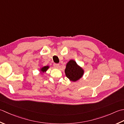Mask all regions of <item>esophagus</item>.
<instances>
[{"label": "esophagus", "instance_id": "1", "mask_svg": "<svg viewBox=\"0 0 124 124\" xmlns=\"http://www.w3.org/2000/svg\"><path fill=\"white\" fill-rule=\"evenodd\" d=\"M54 67L55 68H56V69H58V68L59 66V64H54Z\"/></svg>", "mask_w": 124, "mask_h": 124}]
</instances>
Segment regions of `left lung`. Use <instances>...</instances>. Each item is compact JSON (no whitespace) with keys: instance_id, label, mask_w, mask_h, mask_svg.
<instances>
[{"instance_id":"8db88e82","label":"left lung","mask_w":124,"mask_h":124,"mask_svg":"<svg viewBox=\"0 0 124 124\" xmlns=\"http://www.w3.org/2000/svg\"><path fill=\"white\" fill-rule=\"evenodd\" d=\"M65 73L70 81L75 82L82 78L84 70L74 60H70L66 64Z\"/></svg>"}]
</instances>
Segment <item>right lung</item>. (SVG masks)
<instances>
[{
    "label": "right lung",
    "mask_w": 124,
    "mask_h": 124,
    "mask_svg": "<svg viewBox=\"0 0 124 124\" xmlns=\"http://www.w3.org/2000/svg\"><path fill=\"white\" fill-rule=\"evenodd\" d=\"M49 68V66H44L42 67L41 69H40V70L43 73H44L46 71V70H48V69Z\"/></svg>",
    "instance_id": "right-lung-1"
}]
</instances>
